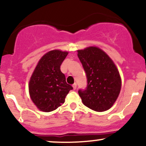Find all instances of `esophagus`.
I'll list each match as a JSON object with an SVG mask.
<instances>
[{"label": "esophagus", "instance_id": "esophagus-1", "mask_svg": "<svg viewBox=\"0 0 146 146\" xmlns=\"http://www.w3.org/2000/svg\"><path fill=\"white\" fill-rule=\"evenodd\" d=\"M73 89L74 90H75L76 89V88H77V84H73Z\"/></svg>", "mask_w": 146, "mask_h": 146}]
</instances>
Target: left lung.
Segmentation results:
<instances>
[{
	"label": "left lung",
	"mask_w": 146,
	"mask_h": 146,
	"mask_svg": "<svg viewBox=\"0 0 146 146\" xmlns=\"http://www.w3.org/2000/svg\"><path fill=\"white\" fill-rule=\"evenodd\" d=\"M78 56L87 78L86 89L78 90L83 104L97 112L108 110L121 90L118 69L110 57L96 46L78 50Z\"/></svg>",
	"instance_id": "left-lung-1"
}]
</instances>
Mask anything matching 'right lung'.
Listing matches in <instances>:
<instances>
[{
  "instance_id": "add662e5",
  "label": "right lung",
  "mask_w": 146,
  "mask_h": 146,
  "mask_svg": "<svg viewBox=\"0 0 146 146\" xmlns=\"http://www.w3.org/2000/svg\"><path fill=\"white\" fill-rule=\"evenodd\" d=\"M68 52L53 50L38 62L29 84L30 97L41 111L51 112L64 103L69 90L73 89L66 82L60 66Z\"/></svg>"
}]
</instances>
